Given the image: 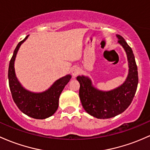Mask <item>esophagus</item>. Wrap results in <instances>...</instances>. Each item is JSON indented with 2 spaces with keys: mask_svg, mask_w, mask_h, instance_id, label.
I'll list each match as a JSON object with an SVG mask.
<instances>
[{
  "mask_svg": "<svg viewBox=\"0 0 150 150\" xmlns=\"http://www.w3.org/2000/svg\"><path fill=\"white\" fill-rule=\"evenodd\" d=\"M80 68H79L78 67L74 66L71 69V73L74 77L77 76V75H79V74H80Z\"/></svg>",
  "mask_w": 150,
  "mask_h": 150,
  "instance_id": "34e87169",
  "label": "esophagus"
}]
</instances>
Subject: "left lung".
<instances>
[{"mask_svg":"<svg viewBox=\"0 0 150 150\" xmlns=\"http://www.w3.org/2000/svg\"><path fill=\"white\" fill-rule=\"evenodd\" d=\"M118 42L127 56L129 73L125 83L110 91L94 88L88 77H77L80 83L79 96L85 111L98 119H108L121 114L131 104L138 85V72L132 50L121 35H117Z\"/></svg>","mask_w":150,"mask_h":150,"instance_id":"1","label":"left lung"}]
</instances>
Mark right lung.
Wrapping results in <instances>:
<instances>
[{
  "label": "right lung",
  "instance_id": "obj_1",
  "mask_svg": "<svg viewBox=\"0 0 150 150\" xmlns=\"http://www.w3.org/2000/svg\"><path fill=\"white\" fill-rule=\"evenodd\" d=\"M19 42L16 46L11 59L8 68V82L14 103L22 112L30 117L42 120L52 116L58 108L59 97L65 85L71 79L67 75L56 80L50 88L40 93H35L25 90L16 76L14 62L20 46L28 38Z\"/></svg>",
  "mask_w": 150,
  "mask_h": 150
}]
</instances>
